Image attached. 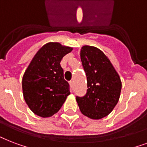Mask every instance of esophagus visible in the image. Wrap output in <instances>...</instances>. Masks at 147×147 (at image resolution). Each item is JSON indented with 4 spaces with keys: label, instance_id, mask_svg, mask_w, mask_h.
<instances>
[{
    "label": "esophagus",
    "instance_id": "34e87169",
    "mask_svg": "<svg viewBox=\"0 0 147 147\" xmlns=\"http://www.w3.org/2000/svg\"><path fill=\"white\" fill-rule=\"evenodd\" d=\"M69 84H70V86H71V88H73V86H74V82L71 80V81L69 82Z\"/></svg>",
    "mask_w": 147,
    "mask_h": 147
}]
</instances>
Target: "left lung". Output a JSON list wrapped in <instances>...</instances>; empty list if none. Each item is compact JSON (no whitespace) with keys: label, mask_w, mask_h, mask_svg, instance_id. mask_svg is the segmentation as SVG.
<instances>
[{"label":"left lung","mask_w":147,"mask_h":147,"mask_svg":"<svg viewBox=\"0 0 147 147\" xmlns=\"http://www.w3.org/2000/svg\"><path fill=\"white\" fill-rule=\"evenodd\" d=\"M80 56L88 89L82 97L76 96V101L83 115L99 119L108 116L117 104L122 82L109 59L101 50L85 45Z\"/></svg>","instance_id":"1"}]
</instances>
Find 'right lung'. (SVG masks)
I'll return each instance as SVG.
<instances>
[{"label": "right lung", "instance_id": "obj_1", "mask_svg": "<svg viewBox=\"0 0 147 147\" xmlns=\"http://www.w3.org/2000/svg\"><path fill=\"white\" fill-rule=\"evenodd\" d=\"M72 48L49 42L39 49L22 78L23 96L34 113L50 117L58 113L70 94L60 62Z\"/></svg>", "mask_w": 147, "mask_h": 147}]
</instances>
